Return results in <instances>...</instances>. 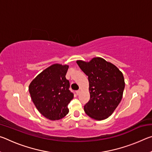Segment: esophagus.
I'll return each mask as SVG.
<instances>
[{
    "mask_svg": "<svg viewBox=\"0 0 152 152\" xmlns=\"http://www.w3.org/2000/svg\"><path fill=\"white\" fill-rule=\"evenodd\" d=\"M80 93V91H76V94H78V95H79Z\"/></svg>",
    "mask_w": 152,
    "mask_h": 152,
    "instance_id": "1",
    "label": "esophagus"
}]
</instances>
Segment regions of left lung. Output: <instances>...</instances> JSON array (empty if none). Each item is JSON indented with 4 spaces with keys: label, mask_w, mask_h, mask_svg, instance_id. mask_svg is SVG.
I'll return each mask as SVG.
<instances>
[{
    "label": "left lung",
    "mask_w": 152,
    "mask_h": 152,
    "mask_svg": "<svg viewBox=\"0 0 152 152\" xmlns=\"http://www.w3.org/2000/svg\"><path fill=\"white\" fill-rule=\"evenodd\" d=\"M76 63L88 76L91 99L84 105V111L95 120L107 119L122 99L125 88L123 73L114 64L100 57L89 61L77 60Z\"/></svg>",
    "instance_id": "8db88e82"
}]
</instances>
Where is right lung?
I'll return each instance as SVG.
<instances>
[{
	"label": "right lung",
	"mask_w": 152,
	"mask_h": 152,
	"mask_svg": "<svg viewBox=\"0 0 152 152\" xmlns=\"http://www.w3.org/2000/svg\"><path fill=\"white\" fill-rule=\"evenodd\" d=\"M68 65L54 64L35 77L29 86L32 101L47 119H62L69 112L68 104L74 98L70 82L66 78Z\"/></svg>",
	"instance_id": "obj_1"
}]
</instances>
